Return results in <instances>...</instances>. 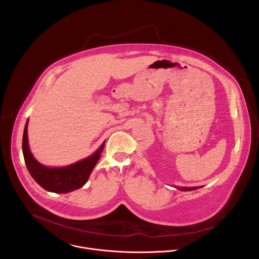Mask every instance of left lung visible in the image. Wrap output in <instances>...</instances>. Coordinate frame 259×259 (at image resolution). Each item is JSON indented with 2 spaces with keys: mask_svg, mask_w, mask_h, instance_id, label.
Returning <instances> with one entry per match:
<instances>
[{
  "mask_svg": "<svg viewBox=\"0 0 259 259\" xmlns=\"http://www.w3.org/2000/svg\"><path fill=\"white\" fill-rule=\"evenodd\" d=\"M177 190H180V191H184V192H189V191H195L199 188H183V187H175Z\"/></svg>",
  "mask_w": 259,
  "mask_h": 259,
  "instance_id": "8db88e82",
  "label": "left lung"
}]
</instances>
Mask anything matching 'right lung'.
Segmentation results:
<instances>
[{
	"mask_svg": "<svg viewBox=\"0 0 259 259\" xmlns=\"http://www.w3.org/2000/svg\"><path fill=\"white\" fill-rule=\"evenodd\" d=\"M27 124L28 122L26 121L22 137V152L26 168L35 182L44 190L58 194H66L82 188L88 181L93 168L100 158L104 142L93 155L84 160L65 167L49 168L40 164L30 153L27 139Z\"/></svg>",
	"mask_w": 259,
	"mask_h": 259,
	"instance_id": "right-lung-1",
	"label": "right lung"
}]
</instances>
